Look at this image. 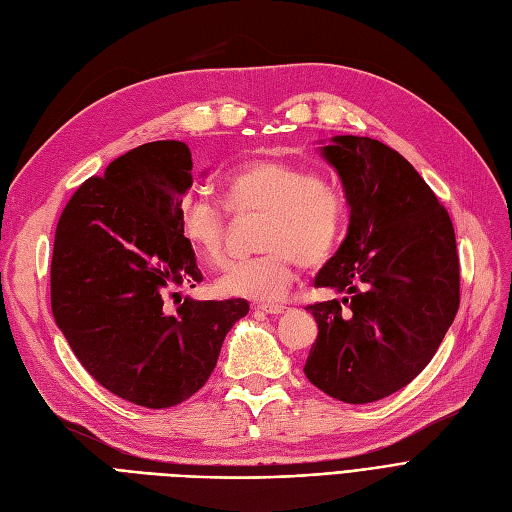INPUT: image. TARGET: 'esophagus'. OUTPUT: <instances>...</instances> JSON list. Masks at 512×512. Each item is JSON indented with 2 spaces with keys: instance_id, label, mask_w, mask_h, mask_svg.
<instances>
[{
  "instance_id": "esophagus-1",
  "label": "esophagus",
  "mask_w": 512,
  "mask_h": 512,
  "mask_svg": "<svg viewBox=\"0 0 512 512\" xmlns=\"http://www.w3.org/2000/svg\"><path fill=\"white\" fill-rule=\"evenodd\" d=\"M256 308L262 310L265 314H273V316H278V314H284V312H286L284 306H273V303H260V306H256Z\"/></svg>"
}]
</instances>
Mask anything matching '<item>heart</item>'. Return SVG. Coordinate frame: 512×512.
I'll return each mask as SVG.
<instances>
[{"mask_svg": "<svg viewBox=\"0 0 512 512\" xmlns=\"http://www.w3.org/2000/svg\"><path fill=\"white\" fill-rule=\"evenodd\" d=\"M226 196L237 209L269 211L256 258L237 260L217 280L226 297L262 303L282 301L295 282V262L319 267L334 254L347 224L340 191L293 163L260 159L226 176ZM183 239L204 262L219 265L226 252V215L206 196H187L178 206Z\"/></svg>", "mask_w": 512, "mask_h": 512, "instance_id": "b5f03b06", "label": "heart"}]
</instances>
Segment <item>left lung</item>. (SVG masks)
I'll return each mask as SVG.
<instances>
[{
  "label": "left lung",
  "instance_id": "obj_1",
  "mask_svg": "<svg viewBox=\"0 0 512 512\" xmlns=\"http://www.w3.org/2000/svg\"><path fill=\"white\" fill-rule=\"evenodd\" d=\"M321 155L351 215L314 280L344 297L306 308L319 336L303 372L342 403H375L420 375L457 316V239L431 187L390 146L336 135Z\"/></svg>",
  "mask_w": 512,
  "mask_h": 512
}]
</instances>
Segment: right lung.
Masks as SVG:
<instances>
[{
	"mask_svg": "<svg viewBox=\"0 0 512 512\" xmlns=\"http://www.w3.org/2000/svg\"><path fill=\"white\" fill-rule=\"evenodd\" d=\"M185 142L142 144L81 185L55 228L51 310L73 353L112 394L148 409L209 381L245 299L168 297L202 273L178 228L193 183Z\"/></svg>",
	"mask_w": 512,
	"mask_h": 512,
	"instance_id": "1",
	"label": "right lung"
}]
</instances>
